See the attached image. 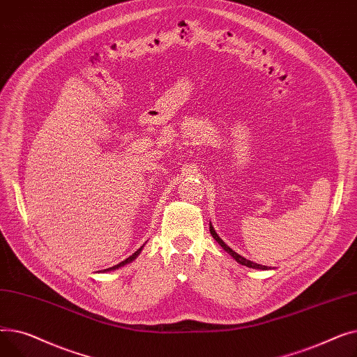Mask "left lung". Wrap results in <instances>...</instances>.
Returning a JSON list of instances; mask_svg holds the SVG:
<instances>
[{"label":"left lung","mask_w":357,"mask_h":357,"mask_svg":"<svg viewBox=\"0 0 357 357\" xmlns=\"http://www.w3.org/2000/svg\"><path fill=\"white\" fill-rule=\"evenodd\" d=\"M210 233L213 234V237L215 238V241H218L220 243V246L226 250L229 255H231L234 259H236V261H238L240 265H245V266H248V268H253V269H261V271H266V269H271V268H268V266H261V265H257V264H255V261H250V260H248V259H245L243 256H240L238 253H236L234 250H231L226 243H224L220 237H218V234L215 233V230L213 229V226L210 224Z\"/></svg>","instance_id":"1"}]
</instances>
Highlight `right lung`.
Wrapping results in <instances>:
<instances>
[{"instance_id": "add662e5", "label": "right lung", "mask_w": 357, "mask_h": 357, "mask_svg": "<svg viewBox=\"0 0 357 357\" xmlns=\"http://www.w3.org/2000/svg\"><path fill=\"white\" fill-rule=\"evenodd\" d=\"M142 248H143V246H142ZM142 248H140V249H137V252H135V253H133V255H131L130 257H127L126 260H123V261H121V264H119V265H116V266H112V268H108V269H104V272H107V271H114V269H119V268L124 266L126 264H130V261H131V260H135V259H136V257L139 256V253L142 252Z\"/></svg>"}]
</instances>
